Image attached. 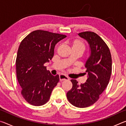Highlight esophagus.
<instances>
[{"instance_id": "34e87169", "label": "esophagus", "mask_w": 126, "mask_h": 126, "mask_svg": "<svg viewBox=\"0 0 126 126\" xmlns=\"http://www.w3.org/2000/svg\"><path fill=\"white\" fill-rule=\"evenodd\" d=\"M59 79H60L61 81L69 79V78H68L67 76H65V74H62L60 76H59Z\"/></svg>"}]
</instances>
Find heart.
I'll return each mask as SVG.
<instances>
[{
	"label": "heart",
	"mask_w": 126,
	"mask_h": 126,
	"mask_svg": "<svg viewBox=\"0 0 126 126\" xmlns=\"http://www.w3.org/2000/svg\"><path fill=\"white\" fill-rule=\"evenodd\" d=\"M73 47L82 48L85 49V44L82 41L79 40H76L74 42L73 44Z\"/></svg>",
	"instance_id": "obj_1"
}]
</instances>
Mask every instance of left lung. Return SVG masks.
I'll return each instance as SVG.
<instances>
[{"label":"left lung","mask_w":126,"mask_h":126,"mask_svg":"<svg viewBox=\"0 0 126 126\" xmlns=\"http://www.w3.org/2000/svg\"><path fill=\"white\" fill-rule=\"evenodd\" d=\"M88 42L90 56L85 64L87 79L79 85L75 79L71 81L73 87L67 93L70 103L78 108H86L95 103L109 83L112 73V57L110 50L104 40L92 32L78 34Z\"/></svg>","instance_id":"left-lung-1"}]
</instances>
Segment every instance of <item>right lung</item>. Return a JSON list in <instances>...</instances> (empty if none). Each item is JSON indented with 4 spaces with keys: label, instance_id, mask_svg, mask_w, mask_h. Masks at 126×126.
Returning <instances> with one entry per match:
<instances>
[{
    "label": "right lung",
    "instance_id": "right-lung-1",
    "mask_svg": "<svg viewBox=\"0 0 126 126\" xmlns=\"http://www.w3.org/2000/svg\"><path fill=\"white\" fill-rule=\"evenodd\" d=\"M66 37L37 30L21 42L16 62V77L22 88L21 94L32 105L40 106L46 104L58 83L59 75H52L44 63L53 58L55 44Z\"/></svg>",
    "mask_w": 126,
    "mask_h": 126
}]
</instances>
